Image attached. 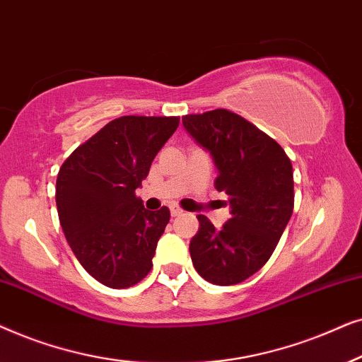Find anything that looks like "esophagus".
Returning a JSON list of instances; mask_svg holds the SVG:
<instances>
[{
  "mask_svg": "<svg viewBox=\"0 0 362 362\" xmlns=\"http://www.w3.org/2000/svg\"><path fill=\"white\" fill-rule=\"evenodd\" d=\"M182 214H184V210L178 209L177 205H172V206H170V215H172V216H178V215H182Z\"/></svg>",
  "mask_w": 362,
  "mask_h": 362,
  "instance_id": "1",
  "label": "esophagus"
}]
</instances>
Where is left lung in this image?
<instances>
[{
  "label": "left lung",
  "mask_w": 362,
  "mask_h": 362,
  "mask_svg": "<svg viewBox=\"0 0 362 362\" xmlns=\"http://www.w3.org/2000/svg\"><path fill=\"white\" fill-rule=\"evenodd\" d=\"M185 131L210 152L215 189L228 195L231 218L220 230L205 215L190 240L197 273L218 286L242 283L268 262L291 218V160L281 146L226 109L182 117Z\"/></svg>",
  "instance_id": "1"
}]
</instances>
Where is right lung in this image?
Here are the masks:
<instances>
[{
	"label": "right lung",
	"instance_id": "obj_1",
	"mask_svg": "<svg viewBox=\"0 0 362 362\" xmlns=\"http://www.w3.org/2000/svg\"><path fill=\"white\" fill-rule=\"evenodd\" d=\"M178 122L146 115L110 120L57 173L56 205L67 243L86 272L114 290L137 285L152 268L170 211L147 210L136 189Z\"/></svg>",
	"mask_w": 362,
	"mask_h": 362
}]
</instances>
